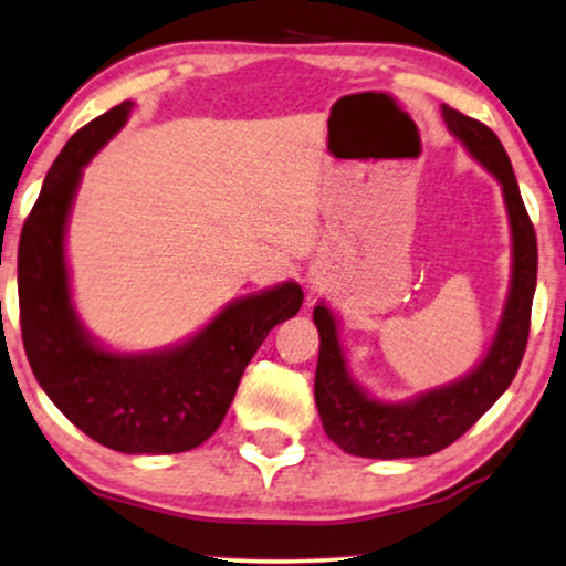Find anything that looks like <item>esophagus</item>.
Listing matches in <instances>:
<instances>
[{
    "label": "esophagus",
    "instance_id": "1",
    "mask_svg": "<svg viewBox=\"0 0 566 566\" xmlns=\"http://www.w3.org/2000/svg\"><path fill=\"white\" fill-rule=\"evenodd\" d=\"M319 290H323V276H319L317 272H312V274H310V282H307L310 297H312V294H317Z\"/></svg>",
    "mask_w": 566,
    "mask_h": 566
}]
</instances>
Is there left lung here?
Segmentation results:
<instances>
[{
	"mask_svg": "<svg viewBox=\"0 0 566 566\" xmlns=\"http://www.w3.org/2000/svg\"><path fill=\"white\" fill-rule=\"evenodd\" d=\"M442 116L454 137L468 147L472 157L501 182L509 208L513 235V274L505 300L499 333L485 358L460 381L440 386L403 403L378 401L353 381L337 337L335 315L317 305L315 317L319 333V358L315 370V403L323 429L343 452L356 458L399 460L434 454L462 437L509 389L524 358L531 302L536 290V233L526 213L511 159L501 139L485 124L442 106Z\"/></svg>",
	"mask_w": 566,
	"mask_h": 566,
	"instance_id": "obj_1",
	"label": "left lung"
}]
</instances>
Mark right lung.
<instances>
[{"mask_svg": "<svg viewBox=\"0 0 566 566\" xmlns=\"http://www.w3.org/2000/svg\"><path fill=\"white\" fill-rule=\"evenodd\" d=\"M129 112L132 101H124L75 132L48 170L20 235V325L38 384L81 432L116 452L170 454L221 427L249 360L274 325L297 315L305 294L284 282L235 300L167 350L126 356L96 345L71 302L65 223L83 167Z\"/></svg>", "mask_w": 566, "mask_h": 566, "instance_id": "right-lung-1", "label": "right lung"}]
</instances>
